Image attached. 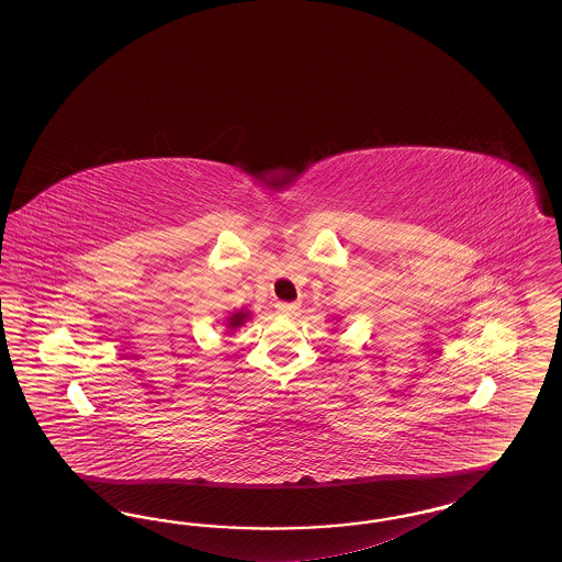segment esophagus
<instances>
[{"label":"esophagus","mask_w":562,"mask_h":562,"mask_svg":"<svg viewBox=\"0 0 562 562\" xmlns=\"http://www.w3.org/2000/svg\"><path fill=\"white\" fill-rule=\"evenodd\" d=\"M276 310H278L280 316H294L299 312V303H284V301H280V303H276Z\"/></svg>","instance_id":"esophagus-1"}]
</instances>
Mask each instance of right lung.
I'll list each match as a JSON object with an SVG mask.
<instances>
[{
  "label": "right lung",
  "instance_id": "obj_1",
  "mask_svg": "<svg viewBox=\"0 0 562 562\" xmlns=\"http://www.w3.org/2000/svg\"><path fill=\"white\" fill-rule=\"evenodd\" d=\"M246 321H248V312H236V314H232V316L227 318V328H229V330H236V328L241 326Z\"/></svg>",
  "mask_w": 562,
  "mask_h": 562
}]
</instances>
